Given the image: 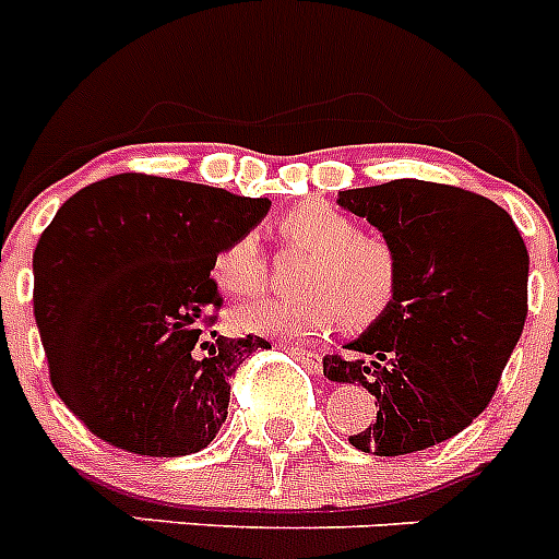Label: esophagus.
<instances>
[{
  "label": "esophagus",
  "mask_w": 559,
  "mask_h": 559,
  "mask_svg": "<svg viewBox=\"0 0 559 559\" xmlns=\"http://www.w3.org/2000/svg\"><path fill=\"white\" fill-rule=\"evenodd\" d=\"M285 349H288V353L294 355V358L302 360V364H305V367H308V369H316V372L322 369V355L313 353V349H305L302 344H285Z\"/></svg>",
  "instance_id": "esophagus-1"
}]
</instances>
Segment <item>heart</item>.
I'll list each match as a JSON object with an SVG mask.
<instances>
[{
	"label": "heart",
	"mask_w": 559,
	"mask_h": 559,
	"mask_svg": "<svg viewBox=\"0 0 559 559\" xmlns=\"http://www.w3.org/2000/svg\"><path fill=\"white\" fill-rule=\"evenodd\" d=\"M280 237L296 249L313 251L302 276V296H263L231 313L243 333L305 338L341 324L367 330L392 310L400 294V260L386 237L360 231L353 215L308 201L280 218ZM212 280L231 296L263 288L265 257L254 235H240L215 254Z\"/></svg>",
	"instance_id": "obj_1"
}]
</instances>
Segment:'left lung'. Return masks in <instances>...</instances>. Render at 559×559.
Returning <instances> with one entry per match:
<instances>
[{
	"instance_id": "left-lung-1",
	"label": "left lung",
	"mask_w": 559,
	"mask_h": 559,
	"mask_svg": "<svg viewBox=\"0 0 559 559\" xmlns=\"http://www.w3.org/2000/svg\"><path fill=\"white\" fill-rule=\"evenodd\" d=\"M383 231L400 294L349 341L358 358H324L335 383L374 394L378 417L349 445L403 456L456 437L487 408L526 322L530 251L510 212L462 187L397 179L338 192Z\"/></svg>"
}]
</instances>
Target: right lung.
<instances>
[{
	"label": "right lung",
	"mask_w": 559,
	"mask_h": 559,
	"mask_svg": "<svg viewBox=\"0 0 559 559\" xmlns=\"http://www.w3.org/2000/svg\"><path fill=\"white\" fill-rule=\"evenodd\" d=\"M269 206L120 173L58 210L33 251V313L52 389L95 437L140 456H187L215 439L229 378L269 341H201L224 302L212 260Z\"/></svg>",
	"instance_id": "add662e5"
}]
</instances>
